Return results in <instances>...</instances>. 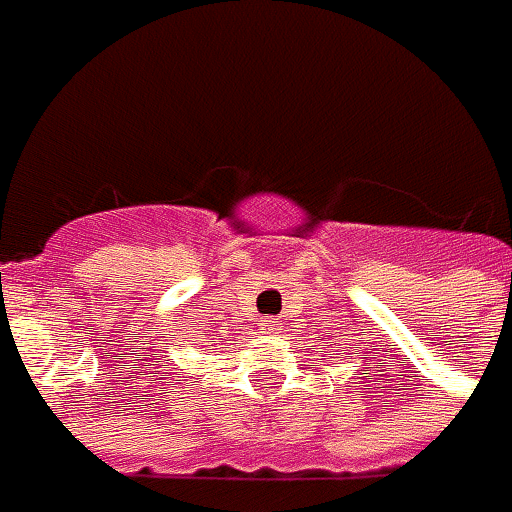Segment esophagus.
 <instances>
[{"instance_id":"obj_1","label":"esophagus","mask_w":512,"mask_h":512,"mask_svg":"<svg viewBox=\"0 0 512 512\" xmlns=\"http://www.w3.org/2000/svg\"><path fill=\"white\" fill-rule=\"evenodd\" d=\"M260 327L265 332H278V322H275V319H262Z\"/></svg>"}]
</instances>
